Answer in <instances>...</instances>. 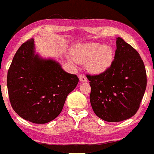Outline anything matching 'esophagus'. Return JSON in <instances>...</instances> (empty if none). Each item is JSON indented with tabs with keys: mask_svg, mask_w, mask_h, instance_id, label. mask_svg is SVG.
I'll return each instance as SVG.
<instances>
[{
	"mask_svg": "<svg viewBox=\"0 0 154 154\" xmlns=\"http://www.w3.org/2000/svg\"><path fill=\"white\" fill-rule=\"evenodd\" d=\"M79 77H80V80L81 82H86L87 81H88V79L86 78V77H85V76L84 75V74H80Z\"/></svg>",
	"mask_w": 154,
	"mask_h": 154,
	"instance_id": "1",
	"label": "esophagus"
}]
</instances>
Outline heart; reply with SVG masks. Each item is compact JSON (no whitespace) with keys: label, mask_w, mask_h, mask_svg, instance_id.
<instances>
[{"label":"heart","mask_w":154,"mask_h":154,"mask_svg":"<svg viewBox=\"0 0 154 154\" xmlns=\"http://www.w3.org/2000/svg\"><path fill=\"white\" fill-rule=\"evenodd\" d=\"M73 57L79 63H86L88 70L100 74L110 68L114 60L113 50L108 46L88 43L77 46L72 51Z\"/></svg>","instance_id":"b5f03b06"}]
</instances>
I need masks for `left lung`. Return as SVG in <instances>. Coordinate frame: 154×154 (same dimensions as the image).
Wrapping results in <instances>:
<instances>
[{
	"label": "left lung",
	"instance_id": "1",
	"mask_svg": "<svg viewBox=\"0 0 154 154\" xmlns=\"http://www.w3.org/2000/svg\"><path fill=\"white\" fill-rule=\"evenodd\" d=\"M86 77L90 81L91 105L100 119L120 122L137 112L146 89V71L140 54L123 39H116L115 56L109 69Z\"/></svg>",
	"mask_w": 154,
	"mask_h": 154
}]
</instances>
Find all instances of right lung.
Wrapping results in <instances>:
<instances>
[{
    "mask_svg": "<svg viewBox=\"0 0 154 154\" xmlns=\"http://www.w3.org/2000/svg\"><path fill=\"white\" fill-rule=\"evenodd\" d=\"M34 51L32 38L17 49L8 71V94L13 110L20 117L44 124L60 114L79 78L64 72L55 61L40 59Z\"/></svg>",
    "mask_w": 154,
    "mask_h": 154,
    "instance_id": "right-lung-1",
    "label": "right lung"
}]
</instances>
